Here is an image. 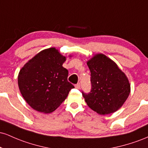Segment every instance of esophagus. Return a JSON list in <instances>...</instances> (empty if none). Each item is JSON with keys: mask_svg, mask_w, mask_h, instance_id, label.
<instances>
[{"mask_svg": "<svg viewBox=\"0 0 148 148\" xmlns=\"http://www.w3.org/2000/svg\"><path fill=\"white\" fill-rule=\"evenodd\" d=\"M75 88H76V89H79L80 88V84H77L75 85Z\"/></svg>", "mask_w": 148, "mask_h": 148, "instance_id": "1", "label": "esophagus"}]
</instances>
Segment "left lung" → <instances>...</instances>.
<instances>
[{"label":"left lung","instance_id":"left-lung-1","mask_svg":"<svg viewBox=\"0 0 148 148\" xmlns=\"http://www.w3.org/2000/svg\"><path fill=\"white\" fill-rule=\"evenodd\" d=\"M90 70L91 90L82 92L88 106L100 115L118 111L130 93V84L125 74L113 60L97 54L88 61Z\"/></svg>","mask_w":148,"mask_h":148}]
</instances>
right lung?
Here are the masks:
<instances>
[{
  "label": "right lung",
  "instance_id": "1",
  "mask_svg": "<svg viewBox=\"0 0 148 148\" xmlns=\"http://www.w3.org/2000/svg\"><path fill=\"white\" fill-rule=\"evenodd\" d=\"M66 58L55 48L42 51L22 67L18 85L22 96L33 109L51 113L63 102L74 86L62 67Z\"/></svg>",
  "mask_w": 148,
  "mask_h": 148
}]
</instances>
